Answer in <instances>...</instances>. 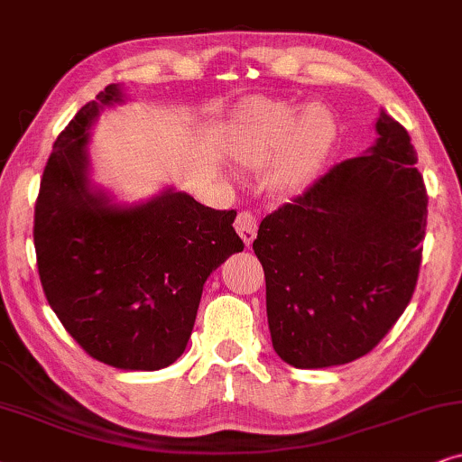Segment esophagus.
<instances>
[{"label": "esophagus", "mask_w": 462, "mask_h": 462, "mask_svg": "<svg viewBox=\"0 0 462 462\" xmlns=\"http://www.w3.org/2000/svg\"><path fill=\"white\" fill-rule=\"evenodd\" d=\"M235 227H236L238 236L243 238L245 245L254 243V238L257 235V219L254 217V213H249V211L238 213V217L235 221Z\"/></svg>", "instance_id": "34e87169"}]
</instances>
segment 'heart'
Listing matches in <instances>:
<instances>
[{
    "label": "heart",
    "instance_id": "b5f03b06",
    "mask_svg": "<svg viewBox=\"0 0 462 462\" xmlns=\"http://www.w3.org/2000/svg\"><path fill=\"white\" fill-rule=\"evenodd\" d=\"M337 134L336 116L325 106L300 107L273 98H254L238 116L232 156L245 167H266L276 160L273 183L298 192L312 180Z\"/></svg>",
    "mask_w": 462,
    "mask_h": 462
}]
</instances>
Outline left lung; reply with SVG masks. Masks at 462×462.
<instances>
[{
	"label": "left lung",
	"instance_id": "1",
	"mask_svg": "<svg viewBox=\"0 0 462 462\" xmlns=\"http://www.w3.org/2000/svg\"><path fill=\"white\" fill-rule=\"evenodd\" d=\"M376 133L365 153L266 215L254 241L273 346L300 370L370 353L414 293L427 189L408 131L380 112Z\"/></svg>",
	"mask_w": 462,
	"mask_h": 462
}]
</instances>
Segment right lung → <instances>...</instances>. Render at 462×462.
<instances>
[{"label":"right lung","mask_w":462,"mask_h":462,"mask_svg":"<svg viewBox=\"0 0 462 462\" xmlns=\"http://www.w3.org/2000/svg\"><path fill=\"white\" fill-rule=\"evenodd\" d=\"M125 101L109 84L54 141L35 202L38 273L69 336L118 370L153 372L188 346L202 285L245 249L236 211H215L169 188L139 205H116L90 186V126Z\"/></svg>","instance_id":"obj_1"}]
</instances>
